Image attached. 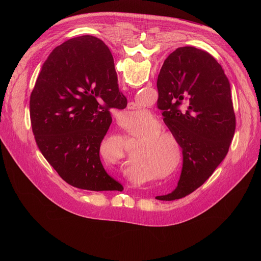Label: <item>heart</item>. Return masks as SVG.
Masks as SVG:
<instances>
[{"mask_svg":"<svg viewBox=\"0 0 261 261\" xmlns=\"http://www.w3.org/2000/svg\"><path fill=\"white\" fill-rule=\"evenodd\" d=\"M129 119L134 123L146 122L150 120L152 114L150 111L140 108L129 111ZM163 125L160 121L155 120L150 125L141 128L135 136L141 137L140 143L135 151L136 160L142 164L152 167L155 171H162L170 166L175 158V152L172 144L176 150V162L181 158L180 143L177 137L166 130H162ZM173 143L171 144L170 141Z\"/></svg>","mask_w":261,"mask_h":261,"instance_id":"1","label":"heart"}]
</instances>
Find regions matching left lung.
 I'll list each match as a JSON object with an SVG mask.
<instances>
[{
	"label": "left lung",
	"instance_id": "1",
	"mask_svg": "<svg viewBox=\"0 0 261 261\" xmlns=\"http://www.w3.org/2000/svg\"><path fill=\"white\" fill-rule=\"evenodd\" d=\"M98 44L104 66L115 73L109 48L100 39ZM157 89V106L182 150L177 187L156 196L169 201L195 191L224 160L236 131V115L224 70L208 53L192 46L178 47L167 57Z\"/></svg>",
	"mask_w": 261,
	"mask_h": 261
}]
</instances>
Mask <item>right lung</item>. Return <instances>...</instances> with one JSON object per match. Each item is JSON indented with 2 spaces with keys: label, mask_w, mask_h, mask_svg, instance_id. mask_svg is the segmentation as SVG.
Segmentation results:
<instances>
[{
  "label": "right lung",
  "mask_w": 261,
  "mask_h": 261,
  "mask_svg": "<svg viewBox=\"0 0 261 261\" xmlns=\"http://www.w3.org/2000/svg\"><path fill=\"white\" fill-rule=\"evenodd\" d=\"M117 73L102 62L98 38L90 35L57 46L41 67L30 98L32 130L40 152L69 185L90 191H123L105 171L100 144L123 109Z\"/></svg>",
  "instance_id": "right-lung-1"
}]
</instances>
